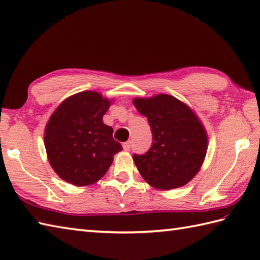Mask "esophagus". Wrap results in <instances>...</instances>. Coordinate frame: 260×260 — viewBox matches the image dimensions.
Masks as SVG:
<instances>
[{
  "instance_id": "1",
  "label": "esophagus",
  "mask_w": 260,
  "mask_h": 260,
  "mask_svg": "<svg viewBox=\"0 0 260 260\" xmlns=\"http://www.w3.org/2000/svg\"><path fill=\"white\" fill-rule=\"evenodd\" d=\"M131 141H128V142H125V143H123V148L125 151H129V148H131Z\"/></svg>"
}]
</instances>
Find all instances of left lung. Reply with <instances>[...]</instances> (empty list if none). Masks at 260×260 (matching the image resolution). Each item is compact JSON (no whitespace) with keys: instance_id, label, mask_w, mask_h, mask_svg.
I'll return each instance as SVG.
<instances>
[{"instance_id":"1","label":"left lung","mask_w":260,"mask_h":260,"mask_svg":"<svg viewBox=\"0 0 260 260\" xmlns=\"http://www.w3.org/2000/svg\"><path fill=\"white\" fill-rule=\"evenodd\" d=\"M133 104L151 126L153 143L133 159L142 178L158 190L181 187L200 171L208 150V135L196 113L167 93L134 98Z\"/></svg>"}]
</instances>
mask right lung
Here are the masks:
<instances>
[{
    "label": "right lung",
    "mask_w": 260,
    "mask_h": 260,
    "mask_svg": "<svg viewBox=\"0 0 260 260\" xmlns=\"http://www.w3.org/2000/svg\"><path fill=\"white\" fill-rule=\"evenodd\" d=\"M112 103L97 91H81L64 99L50 116L45 128L47 156L63 181L77 186L96 183L123 150L103 121Z\"/></svg>",
    "instance_id": "1"
}]
</instances>
